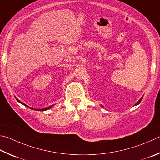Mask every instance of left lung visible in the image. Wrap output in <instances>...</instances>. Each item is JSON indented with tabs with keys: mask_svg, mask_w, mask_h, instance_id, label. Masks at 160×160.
Listing matches in <instances>:
<instances>
[{
	"mask_svg": "<svg viewBox=\"0 0 160 160\" xmlns=\"http://www.w3.org/2000/svg\"><path fill=\"white\" fill-rule=\"evenodd\" d=\"M142 98H143V97H141V98H140V100H139L137 103H136V104H135V106H136V105H138V104H139L141 103V100H142Z\"/></svg>",
	"mask_w": 160,
	"mask_h": 160,
	"instance_id": "obj_1",
	"label": "left lung"
}]
</instances>
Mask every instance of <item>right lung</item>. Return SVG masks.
Wrapping results in <instances>:
<instances>
[{"label":"right lung","instance_id":"add662e5","mask_svg":"<svg viewBox=\"0 0 160 160\" xmlns=\"http://www.w3.org/2000/svg\"><path fill=\"white\" fill-rule=\"evenodd\" d=\"M16 100H17V101H18L19 103L23 104V105H24V106H27V107H28V108H30L31 109H34V108H31V107H29V106H28L27 105H26V104H24V103H22L21 101H19V100L18 99V98H16ZM52 106H53V105H52ZM52 106H49V107H47V108H42V109H35V110H40V111H45V110H48V109H50Z\"/></svg>","mask_w":160,"mask_h":160}]
</instances>
